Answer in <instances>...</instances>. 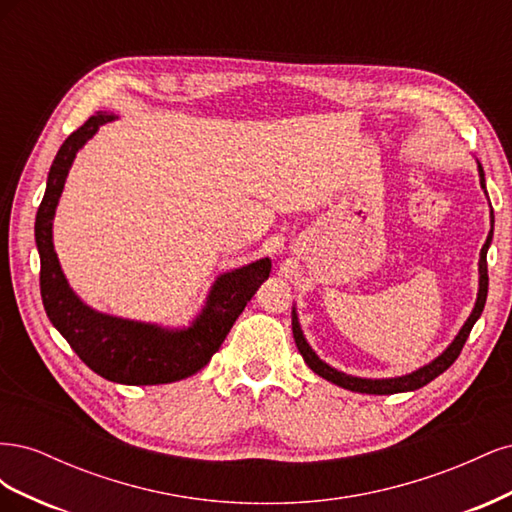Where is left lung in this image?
Returning a JSON list of instances; mask_svg holds the SVG:
<instances>
[{"label":"left lung","mask_w":512,"mask_h":512,"mask_svg":"<svg viewBox=\"0 0 512 512\" xmlns=\"http://www.w3.org/2000/svg\"><path fill=\"white\" fill-rule=\"evenodd\" d=\"M478 164V179H480V188H483L485 196H487V185H485V170L483 166H480V162L476 160ZM489 200V196H487ZM491 207V203H489ZM493 241V209H491V230L487 235V241L483 245V250H480V260H478V292H476V303H474V309L470 312L468 320L463 322V327L459 329V333L455 335V339L451 344H448L444 348L442 354H438L436 359H433L431 363L418 367L416 371H412V374H406V376H397V378H359V376H350V374H344V371H339L335 367H331L329 363H324L320 356L314 352V348L307 344V339L303 335V329H301V322H299V314H297V307H292V335H294V344H297L303 361L307 363V367L314 371V374H318L320 378L329 380L337 386H342V389H348L352 393H367V395H393V393H408V391H416L421 389V386L429 384L433 378H438L440 374H444V371L451 367L457 356L463 348V344H466V339L472 331V327L476 324V320L480 318V314H483L485 309V301H487V290H489V275H487V250L489 245Z\"/></svg>","instance_id":"8db88e82"}]
</instances>
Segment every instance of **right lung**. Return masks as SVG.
I'll use <instances>...</instances> for the list:
<instances>
[{
    "label": "right lung",
    "mask_w": 512,
    "mask_h": 512,
    "mask_svg": "<svg viewBox=\"0 0 512 512\" xmlns=\"http://www.w3.org/2000/svg\"><path fill=\"white\" fill-rule=\"evenodd\" d=\"M115 119L108 113L89 117L66 138L51 164L34 226L40 254V294L53 327L98 376L130 386L168 384L194 376L220 350L247 301L269 277L271 258L254 260L215 277L207 301L190 327H160L89 307L61 271L53 245V220L76 153L100 126Z\"/></svg>",
    "instance_id": "add662e5"
}]
</instances>
